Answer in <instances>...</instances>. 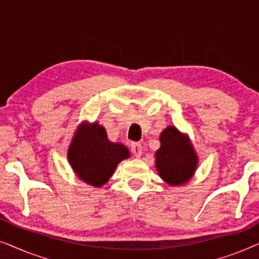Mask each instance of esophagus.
Here are the masks:
<instances>
[{
    "label": "esophagus",
    "instance_id": "34e87169",
    "mask_svg": "<svg viewBox=\"0 0 259 259\" xmlns=\"http://www.w3.org/2000/svg\"><path fill=\"white\" fill-rule=\"evenodd\" d=\"M131 150H132L133 154L136 155L137 158H140L141 154H143V147H141V144L139 143H133L131 145Z\"/></svg>",
    "mask_w": 259,
    "mask_h": 259
}]
</instances>
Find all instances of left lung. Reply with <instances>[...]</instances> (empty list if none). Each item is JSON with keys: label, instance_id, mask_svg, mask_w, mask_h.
<instances>
[{"label": "left lung", "instance_id": "8db88e82", "mask_svg": "<svg viewBox=\"0 0 259 259\" xmlns=\"http://www.w3.org/2000/svg\"><path fill=\"white\" fill-rule=\"evenodd\" d=\"M160 147L154 153L158 175L171 186L185 185L198 167V155L187 134L167 126L159 137Z\"/></svg>", "mask_w": 259, "mask_h": 259}]
</instances>
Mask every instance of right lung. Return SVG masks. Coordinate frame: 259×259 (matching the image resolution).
Masks as SVG:
<instances>
[{"instance_id": "obj_1", "label": "right lung", "mask_w": 259, "mask_h": 259, "mask_svg": "<svg viewBox=\"0 0 259 259\" xmlns=\"http://www.w3.org/2000/svg\"><path fill=\"white\" fill-rule=\"evenodd\" d=\"M131 157L121 143H112L104 126L98 121H82L70 140L67 159L79 179L94 187L104 186L116 166Z\"/></svg>"}]
</instances>
